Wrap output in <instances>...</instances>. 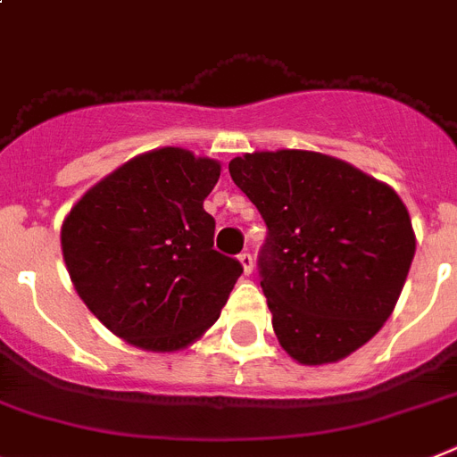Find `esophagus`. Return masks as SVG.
Wrapping results in <instances>:
<instances>
[{
  "instance_id": "1",
  "label": "esophagus",
  "mask_w": 457,
  "mask_h": 457,
  "mask_svg": "<svg viewBox=\"0 0 457 457\" xmlns=\"http://www.w3.org/2000/svg\"><path fill=\"white\" fill-rule=\"evenodd\" d=\"M237 261H240V266H243L245 275H249V272L254 270V259H252V254H249V252H243V254L237 256Z\"/></svg>"
}]
</instances>
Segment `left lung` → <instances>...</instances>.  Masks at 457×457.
I'll use <instances>...</instances> for the list:
<instances>
[{"label": "left lung", "instance_id": "left-lung-1", "mask_svg": "<svg viewBox=\"0 0 457 457\" xmlns=\"http://www.w3.org/2000/svg\"><path fill=\"white\" fill-rule=\"evenodd\" d=\"M228 173L266 220L261 288L282 349L300 365H326L372 340L416 252L395 189L310 150L252 152Z\"/></svg>", "mask_w": 457, "mask_h": 457}]
</instances>
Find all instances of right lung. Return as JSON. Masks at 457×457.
Here are the masks:
<instances>
[{
  "instance_id": "1",
  "label": "right lung",
  "mask_w": 457,
  "mask_h": 457,
  "mask_svg": "<svg viewBox=\"0 0 457 457\" xmlns=\"http://www.w3.org/2000/svg\"><path fill=\"white\" fill-rule=\"evenodd\" d=\"M221 163L185 147L129 159L62 224L78 295L112 335L145 351H180L212 326L243 272L214 245L203 210Z\"/></svg>"
}]
</instances>
